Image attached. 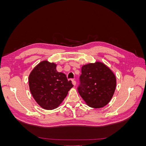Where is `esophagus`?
<instances>
[{
  "label": "esophagus",
  "instance_id": "34e87169",
  "mask_svg": "<svg viewBox=\"0 0 146 146\" xmlns=\"http://www.w3.org/2000/svg\"><path fill=\"white\" fill-rule=\"evenodd\" d=\"M72 84H73L74 86L76 85V80H72Z\"/></svg>",
  "mask_w": 146,
  "mask_h": 146
}]
</instances>
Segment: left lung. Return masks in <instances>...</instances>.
Listing matches in <instances>:
<instances>
[{
	"label": "left lung",
	"instance_id": "1",
	"mask_svg": "<svg viewBox=\"0 0 146 146\" xmlns=\"http://www.w3.org/2000/svg\"><path fill=\"white\" fill-rule=\"evenodd\" d=\"M116 86L115 76L105 64L96 62L82 66L77 90L89 107L99 108L107 105L112 98Z\"/></svg>",
	"mask_w": 146,
	"mask_h": 146
}]
</instances>
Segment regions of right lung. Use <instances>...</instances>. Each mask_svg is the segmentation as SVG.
Instances as JSON below:
<instances>
[{"label":"right lung","mask_w":146,"mask_h":146,"mask_svg":"<svg viewBox=\"0 0 146 146\" xmlns=\"http://www.w3.org/2000/svg\"><path fill=\"white\" fill-rule=\"evenodd\" d=\"M56 64L43 61L35 66L29 75L31 93L42 108L51 110L57 108L73 87L66 75L58 72Z\"/></svg>","instance_id":"add662e5"}]
</instances>
